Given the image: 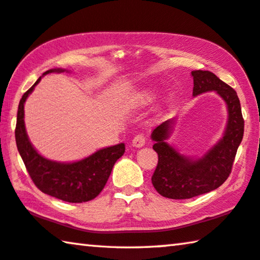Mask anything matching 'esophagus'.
Returning <instances> with one entry per match:
<instances>
[{"instance_id":"1","label":"esophagus","mask_w":260,"mask_h":260,"mask_svg":"<svg viewBox=\"0 0 260 260\" xmlns=\"http://www.w3.org/2000/svg\"><path fill=\"white\" fill-rule=\"evenodd\" d=\"M146 144V135L144 134H138L134 136L133 141H132V146L135 148H141Z\"/></svg>"}]
</instances>
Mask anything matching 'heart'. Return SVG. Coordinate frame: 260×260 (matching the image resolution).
Returning a JSON list of instances; mask_svg holds the SVG:
<instances>
[{"instance_id":"b5f03b06","label":"heart","mask_w":260,"mask_h":260,"mask_svg":"<svg viewBox=\"0 0 260 260\" xmlns=\"http://www.w3.org/2000/svg\"><path fill=\"white\" fill-rule=\"evenodd\" d=\"M155 98H156V95H155V93H153V91L146 90L142 95H141V102L144 103V104L151 103L152 101L155 100Z\"/></svg>"}]
</instances>
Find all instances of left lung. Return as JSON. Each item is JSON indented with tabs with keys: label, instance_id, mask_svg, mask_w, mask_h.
Segmentation results:
<instances>
[{
	"label": "left lung",
	"instance_id": "obj_1",
	"mask_svg": "<svg viewBox=\"0 0 260 260\" xmlns=\"http://www.w3.org/2000/svg\"><path fill=\"white\" fill-rule=\"evenodd\" d=\"M192 95L217 91L227 104L228 121L222 139L203 157L191 159L171 147L169 139L173 119L166 120L152 131V148L158 155V164L151 177L152 186L161 196L172 200H186L214 190L226 181L232 172L237 148L244 133L240 100L231 86L210 71L196 70Z\"/></svg>",
	"mask_w": 260,
	"mask_h": 260
}]
</instances>
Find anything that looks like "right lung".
Returning <instances> with one entry per match:
<instances>
[{"label":"right lung","mask_w":260,"mask_h":260,"mask_svg":"<svg viewBox=\"0 0 260 260\" xmlns=\"http://www.w3.org/2000/svg\"><path fill=\"white\" fill-rule=\"evenodd\" d=\"M64 71L61 69L48 70L42 76ZM41 78L23 95L18 105L15 136L21 159L35 186L47 195L69 203L94 200L103 190L114 162L124 155L125 144L103 148L85 159L74 162H58L42 157L29 142L24 121L25 101Z\"/></svg>","instance_id":"obj_1"}]
</instances>
